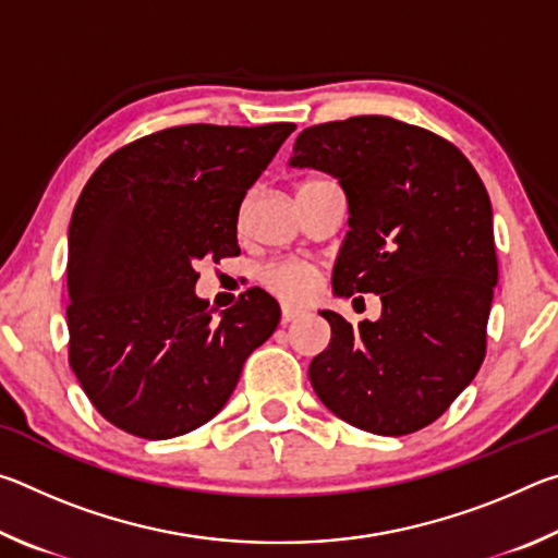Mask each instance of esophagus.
<instances>
[{"label": "esophagus", "instance_id": "obj_1", "mask_svg": "<svg viewBox=\"0 0 558 558\" xmlns=\"http://www.w3.org/2000/svg\"><path fill=\"white\" fill-rule=\"evenodd\" d=\"M302 315H305V310H302V307H295V305H282L280 323H282V325H290V323H295V319H300Z\"/></svg>", "mask_w": 558, "mask_h": 558}]
</instances>
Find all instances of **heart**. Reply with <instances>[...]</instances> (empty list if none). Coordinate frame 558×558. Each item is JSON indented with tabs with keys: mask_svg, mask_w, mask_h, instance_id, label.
I'll return each mask as SVG.
<instances>
[{
	"mask_svg": "<svg viewBox=\"0 0 558 558\" xmlns=\"http://www.w3.org/2000/svg\"><path fill=\"white\" fill-rule=\"evenodd\" d=\"M260 282L280 300L298 302L305 300L315 290L317 268L313 263L300 258L272 260L260 268Z\"/></svg>",
	"mask_w": 558,
	"mask_h": 558,
	"instance_id": "b5f03b06",
	"label": "heart"
}]
</instances>
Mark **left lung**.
<instances>
[{
  "mask_svg": "<svg viewBox=\"0 0 558 558\" xmlns=\"http://www.w3.org/2000/svg\"><path fill=\"white\" fill-rule=\"evenodd\" d=\"M292 153V167L335 174L347 194L335 292L381 298L376 323L319 313L332 339L310 364L313 389L376 436L426 428L487 352L497 251L483 179L446 137L386 116L313 125Z\"/></svg>",
  "mask_w": 558,
  "mask_h": 558,
  "instance_id": "8db88e82",
  "label": "left lung"
}]
</instances>
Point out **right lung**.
Instances as JSON below:
<instances>
[{
  "mask_svg": "<svg viewBox=\"0 0 558 558\" xmlns=\"http://www.w3.org/2000/svg\"><path fill=\"white\" fill-rule=\"evenodd\" d=\"M292 122L177 125L120 147L83 186L69 229V364L102 418L165 440L229 401L280 307L251 288L214 319L202 258L241 253V202Z\"/></svg>",
  "mask_w": 558,
  "mask_h": 558,
  "instance_id": "obj_1",
  "label": "right lung"
}]
</instances>
